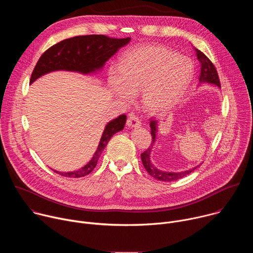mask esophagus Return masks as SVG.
<instances>
[{"mask_svg":"<svg viewBox=\"0 0 253 253\" xmlns=\"http://www.w3.org/2000/svg\"><path fill=\"white\" fill-rule=\"evenodd\" d=\"M127 125L131 128H137L141 126V121L140 118L136 115H129L128 119H127Z\"/></svg>","mask_w":253,"mask_h":253,"instance_id":"1","label":"esophagus"}]
</instances>
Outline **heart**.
<instances>
[{
	"label": "heart",
	"mask_w": 253,
	"mask_h": 253,
	"mask_svg": "<svg viewBox=\"0 0 253 253\" xmlns=\"http://www.w3.org/2000/svg\"><path fill=\"white\" fill-rule=\"evenodd\" d=\"M190 59L160 45H140L121 60L120 70L109 71V86L119 98L128 100L142 90L150 110H164L186 92L193 77Z\"/></svg>",
	"instance_id": "1"
}]
</instances>
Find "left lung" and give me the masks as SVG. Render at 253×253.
I'll return each instance as SVG.
<instances>
[{
    "mask_svg": "<svg viewBox=\"0 0 253 253\" xmlns=\"http://www.w3.org/2000/svg\"><path fill=\"white\" fill-rule=\"evenodd\" d=\"M196 51V55H197V59L200 62V75H199V81L200 83H209V84H214L216 86L220 87V81H219V77H218V73L216 71V68L214 67L213 63L207 58V56L205 54H203L200 50L195 49ZM156 126H157V121L156 120H152L150 118V128H151V136H152V143L151 146L148 147V149L146 151H144L141 154V159H142V163L145 167L146 171L149 173V175H151L153 178L160 180V181H174V180H178L180 178H183L184 176L190 174L192 171H194L198 166L183 171V172H165V171H161L159 169H157L150 161V153L152 150V146L153 143L155 141L156 138Z\"/></svg>",
    "mask_w": 253,
    "mask_h": 253,
    "instance_id": "left-lung-1",
    "label": "left lung"
}]
</instances>
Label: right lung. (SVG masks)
Listing matches in <instances>:
<instances>
[{"label": "right lung", "instance_id": "1", "mask_svg": "<svg viewBox=\"0 0 253 253\" xmlns=\"http://www.w3.org/2000/svg\"><path fill=\"white\" fill-rule=\"evenodd\" d=\"M130 38H110L105 35L77 36L63 40L43 53L36 64L30 79L33 83L36 79L52 71L66 70L88 74L101 69L120 48L130 42ZM126 123V116L120 115L110 121L105 127L98 148L92 159L84 167L73 172H58L61 176L70 178H80L90 174L97 165V162L111 137L123 130Z\"/></svg>", "mask_w": 253, "mask_h": 253}]
</instances>
